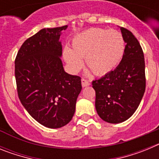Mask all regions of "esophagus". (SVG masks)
Here are the masks:
<instances>
[{"mask_svg":"<svg viewBox=\"0 0 159 159\" xmlns=\"http://www.w3.org/2000/svg\"><path fill=\"white\" fill-rule=\"evenodd\" d=\"M81 83H82L83 88H85V87H88L90 85V83L88 82V80H84V79H82V80H81Z\"/></svg>","mask_w":159,"mask_h":159,"instance_id":"34e87169","label":"esophagus"}]
</instances>
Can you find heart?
Returning <instances> with one entry per match:
<instances>
[{
	"label": "heart",
	"instance_id": "obj_1",
	"mask_svg": "<svg viewBox=\"0 0 159 159\" xmlns=\"http://www.w3.org/2000/svg\"><path fill=\"white\" fill-rule=\"evenodd\" d=\"M72 49L65 47L63 57L70 71L77 73L85 59L87 66L95 75H103L113 71L124 54L125 42L119 32L92 28L74 36Z\"/></svg>",
	"mask_w": 159,
	"mask_h": 159
}]
</instances>
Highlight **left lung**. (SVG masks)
<instances>
[{
  "mask_svg": "<svg viewBox=\"0 0 159 159\" xmlns=\"http://www.w3.org/2000/svg\"><path fill=\"white\" fill-rule=\"evenodd\" d=\"M120 30L126 43L121 62L115 70L92 81L97 113L110 123L128 119L137 110L146 88L145 61L139 42L127 29Z\"/></svg>",
  "mask_w": 159,
  "mask_h": 159,
  "instance_id": "8db88e82",
  "label": "left lung"
}]
</instances>
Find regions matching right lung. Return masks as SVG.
I'll list each match as a JSON object with an SVG mask.
<instances>
[{
  "instance_id": "obj_1",
  "label": "right lung",
  "mask_w": 159,
  "mask_h": 159,
  "mask_svg": "<svg viewBox=\"0 0 159 159\" xmlns=\"http://www.w3.org/2000/svg\"><path fill=\"white\" fill-rule=\"evenodd\" d=\"M43 29L24 42L15 60L19 99L35 120L48 128L69 123L82 89L81 79L65 72L60 57L62 31Z\"/></svg>"
}]
</instances>
